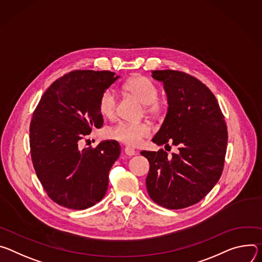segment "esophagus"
<instances>
[{
	"mask_svg": "<svg viewBox=\"0 0 262 262\" xmlns=\"http://www.w3.org/2000/svg\"><path fill=\"white\" fill-rule=\"evenodd\" d=\"M125 154L127 156H133V155H136L137 152L134 149H132L131 147H126L125 148Z\"/></svg>",
	"mask_w": 262,
	"mask_h": 262,
	"instance_id": "obj_1",
	"label": "esophagus"
}]
</instances>
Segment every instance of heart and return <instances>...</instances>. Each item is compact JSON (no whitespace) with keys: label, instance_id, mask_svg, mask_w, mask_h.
Here are the masks:
<instances>
[{"label":"heart","instance_id":"obj_1","mask_svg":"<svg viewBox=\"0 0 262 262\" xmlns=\"http://www.w3.org/2000/svg\"><path fill=\"white\" fill-rule=\"evenodd\" d=\"M124 90L144 105V112L148 115L157 118L163 113L164 105L158 100L159 87L151 79L144 76L133 77L124 84ZM116 106H118V98L115 93L111 89L104 91L98 102L100 114L106 119H112L116 111ZM150 134L151 128L146 123L122 122L109 130L111 138L133 147L139 146L142 140Z\"/></svg>","mask_w":262,"mask_h":262}]
</instances>
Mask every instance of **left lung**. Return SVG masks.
I'll use <instances>...</instances> for the list:
<instances>
[{"label": "left lung", "mask_w": 262, "mask_h": 262, "mask_svg": "<svg viewBox=\"0 0 262 262\" xmlns=\"http://www.w3.org/2000/svg\"><path fill=\"white\" fill-rule=\"evenodd\" d=\"M163 82L168 109L153 142H168L178 153L141 151L150 163L146 179L150 198L167 209L196 204L217 183L224 168L228 131L220 105L208 87L179 71H153Z\"/></svg>", "instance_id": "left-lung-1"}]
</instances>
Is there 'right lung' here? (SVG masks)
<instances>
[{
    "mask_svg": "<svg viewBox=\"0 0 262 262\" xmlns=\"http://www.w3.org/2000/svg\"><path fill=\"white\" fill-rule=\"evenodd\" d=\"M109 71H73L42 95L30 124L32 163L43 189L58 205L83 210L100 202L112 164L121 154L116 140L80 148L94 128L103 126L101 94L119 78Z\"/></svg>",
    "mask_w": 262,
    "mask_h": 262,
    "instance_id": "1",
    "label": "right lung"
}]
</instances>
